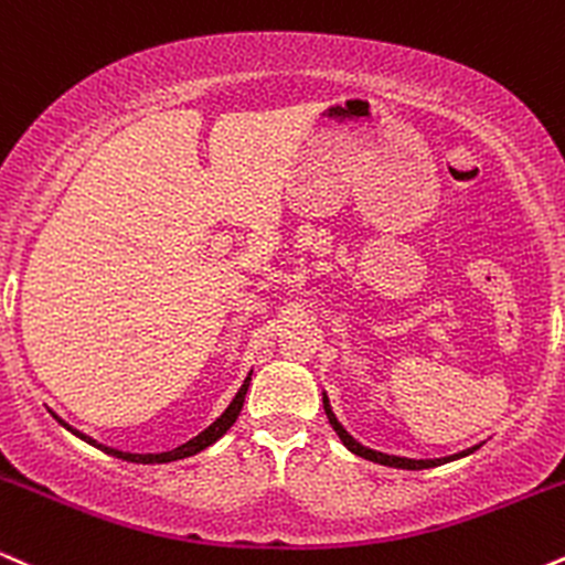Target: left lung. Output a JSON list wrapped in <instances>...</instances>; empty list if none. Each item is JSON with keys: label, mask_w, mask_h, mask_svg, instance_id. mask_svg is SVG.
<instances>
[{"label": "left lung", "mask_w": 565, "mask_h": 565, "mask_svg": "<svg viewBox=\"0 0 565 565\" xmlns=\"http://www.w3.org/2000/svg\"><path fill=\"white\" fill-rule=\"evenodd\" d=\"M322 407H324V415H328L330 426H333V430L338 434V439L343 441V447L349 449V452H354L356 457H364V460L370 462H377V466H388V468H402V470H426V468H439V466H447V462H455L460 460V457H468L473 455L476 449L481 447V444H476V447H468L462 449V452H455V455H447V457H426V460H417V457H399V455H386V452H377V449H370L364 447V444H360L354 439V436L349 434L347 428L338 423V417L333 413V407H330V399L328 394L322 391Z\"/></svg>", "instance_id": "8db88e82"}]
</instances>
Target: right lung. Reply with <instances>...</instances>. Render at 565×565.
Listing matches in <instances>:
<instances>
[{
	"label": "right lung",
	"instance_id": "1",
	"mask_svg": "<svg viewBox=\"0 0 565 565\" xmlns=\"http://www.w3.org/2000/svg\"><path fill=\"white\" fill-rule=\"evenodd\" d=\"M250 375H254V370H250V373L245 375L243 386L237 388V394H235V396H232V402L227 404V409H224V413L218 415L216 420L211 423L209 428H203L201 434L192 436L190 441L179 444V447H177V449H171V452H161V455H135V452H121V449H113V447H108V444H99V441L92 439V436H86V434H82V430H76L73 426H68V423L60 420V417H57L55 413H52V417H55V420H57L60 426H63L65 430H71L73 436H78V439H82V441L92 444V447H97L99 452H105V455H110V457H118V460L142 462V466H150V462H174V460H184V457H192V455L203 452L205 447H211V444L218 441V439H222L224 434H227V430L232 428V423L237 420V415H241V409H243L245 394H248V386H250Z\"/></svg>",
	"mask_w": 565,
	"mask_h": 565
}]
</instances>
